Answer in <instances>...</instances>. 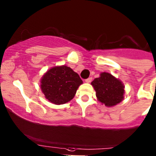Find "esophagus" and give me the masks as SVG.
Segmentation results:
<instances>
[{
	"label": "esophagus",
	"instance_id": "obj_1",
	"mask_svg": "<svg viewBox=\"0 0 156 156\" xmlns=\"http://www.w3.org/2000/svg\"><path fill=\"white\" fill-rule=\"evenodd\" d=\"M92 78H88L87 79L85 80V82H86V83H90V82L92 81Z\"/></svg>",
	"mask_w": 156,
	"mask_h": 156
}]
</instances>
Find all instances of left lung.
Returning <instances> with one entry per match:
<instances>
[{
    "label": "left lung",
    "instance_id": "1",
    "mask_svg": "<svg viewBox=\"0 0 156 156\" xmlns=\"http://www.w3.org/2000/svg\"><path fill=\"white\" fill-rule=\"evenodd\" d=\"M97 99L106 107H113L121 103L124 98V85L121 80L109 73H101L91 83Z\"/></svg>",
    "mask_w": 156,
    "mask_h": 156
}]
</instances>
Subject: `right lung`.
<instances>
[{
  "label": "right lung",
  "instance_id": "obj_1",
  "mask_svg": "<svg viewBox=\"0 0 156 156\" xmlns=\"http://www.w3.org/2000/svg\"><path fill=\"white\" fill-rule=\"evenodd\" d=\"M41 89L45 98L54 104H64L71 101L83 81L77 73L66 65L47 70L41 78Z\"/></svg>",
  "mask_w": 156,
  "mask_h": 156
}]
</instances>
